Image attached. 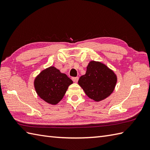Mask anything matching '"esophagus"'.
<instances>
[{
	"instance_id": "esophagus-1",
	"label": "esophagus",
	"mask_w": 150,
	"mask_h": 150,
	"mask_svg": "<svg viewBox=\"0 0 150 150\" xmlns=\"http://www.w3.org/2000/svg\"><path fill=\"white\" fill-rule=\"evenodd\" d=\"M72 80L74 82H77L79 81V77H72Z\"/></svg>"
}]
</instances>
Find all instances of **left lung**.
Masks as SVG:
<instances>
[{
  "label": "left lung",
  "mask_w": 150,
  "mask_h": 150,
  "mask_svg": "<svg viewBox=\"0 0 150 150\" xmlns=\"http://www.w3.org/2000/svg\"><path fill=\"white\" fill-rule=\"evenodd\" d=\"M117 82V75L104 63L91 60L86 74L78 84L87 96L95 102L104 100L113 93Z\"/></svg>",
  "instance_id": "obj_1"
}]
</instances>
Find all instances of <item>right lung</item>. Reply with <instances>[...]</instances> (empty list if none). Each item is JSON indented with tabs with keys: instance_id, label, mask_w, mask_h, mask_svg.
<instances>
[{
	"instance_id": "1",
	"label": "right lung",
	"mask_w": 150,
	"mask_h": 150,
	"mask_svg": "<svg viewBox=\"0 0 150 150\" xmlns=\"http://www.w3.org/2000/svg\"><path fill=\"white\" fill-rule=\"evenodd\" d=\"M73 81L53 66L43 69L34 80L35 90L41 99L56 105L62 99Z\"/></svg>"
}]
</instances>
